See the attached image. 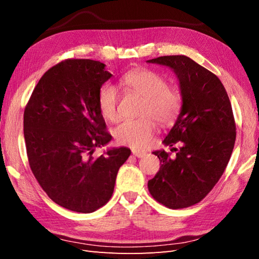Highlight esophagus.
Instances as JSON below:
<instances>
[{
	"label": "esophagus",
	"mask_w": 259,
	"mask_h": 259,
	"mask_svg": "<svg viewBox=\"0 0 259 259\" xmlns=\"http://www.w3.org/2000/svg\"><path fill=\"white\" fill-rule=\"evenodd\" d=\"M133 155L137 158H142L146 156V152L145 151H140V150H137V149H134L133 150Z\"/></svg>",
	"instance_id": "1"
}]
</instances>
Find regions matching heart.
Wrapping results in <instances>:
<instances>
[{"instance_id": "b5f03b06", "label": "heart", "mask_w": 259, "mask_h": 259, "mask_svg": "<svg viewBox=\"0 0 259 259\" xmlns=\"http://www.w3.org/2000/svg\"><path fill=\"white\" fill-rule=\"evenodd\" d=\"M126 90L138 93L145 98L141 107L140 119L125 120L113 129L115 141L121 146L141 149L151 141L157 122L161 125L172 124L177 120L183 107V95L160 73L150 69H136L126 72L122 79ZM118 88L112 83H104L98 93V108L102 117L115 122L119 119Z\"/></svg>"}]
</instances>
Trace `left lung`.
<instances>
[{"instance_id": "obj_1", "label": "left lung", "mask_w": 259, "mask_h": 259, "mask_svg": "<svg viewBox=\"0 0 259 259\" xmlns=\"http://www.w3.org/2000/svg\"><path fill=\"white\" fill-rule=\"evenodd\" d=\"M168 65L177 74L183 108L163 144L176 156L155 151L161 166L148 181L155 200L170 209L196 205L221 179L236 140V123L226 89L222 81L186 56H164L149 60ZM171 150V151H174Z\"/></svg>"}]
</instances>
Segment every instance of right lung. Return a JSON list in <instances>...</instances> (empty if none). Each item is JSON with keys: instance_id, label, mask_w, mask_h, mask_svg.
<instances>
[{"instance_id": "add662e5", "label": "right lung", "mask_w": 259, "mask_h": 259, "mask_svg": "<svg viewBox=\"0 0 259 259\" xmlns=\"http://www.w3.org/2000/svg\"><path fill=\"white\" fill-rule=\"evenodd\" d=\"M90 59H67L42 75L27 101L23 130L27 160L51 199L76 212H93L110 200L119 168L130 156L118 148L95 157L111 140L98 93L112 74Z\"/></svg>"}]
</instances>
